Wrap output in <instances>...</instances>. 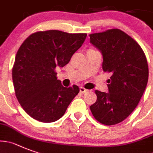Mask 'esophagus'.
Returning <instances> with one entry per match:
<instances>
[{
    "instance_id": "obj_1",
    "label": "esophagus",
    "mask_w": 153,
    "mask_h": 153,
    "mask_svg": "<svg viewBox=\"0 0 153 153\" xmlns=\"http://www.w3.org/2000/svg\"><path fill=\"white\" fill-rule=\"evenodd\" d=\"M79 91H80V92H82V93H86V92H88V89H85L84 87L81 86V87H79Z\"/></svg>"
}]
</instances>
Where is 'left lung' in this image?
<instances>
[{
  "mask_svg": "<svg viewBox=\"0 0 153 153\" xmlns=\"http://www.w3.org/2000/svg\"><path fill=\"white\" fill-rule=\"evenodd\" d=\"M89 37L103 56L102 69L111 74L108 92L96 90L97 100L90 110L101 124L114 125L132 113L143 95L149 78L146 57L140 45L120 29H108Z\"/></svg>",
  "mask_w": 153,
  "mask_h": 153,
  "instance_id": "obj_1",
  "label": "left lung"
}]
</instances>
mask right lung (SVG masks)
<instances>
[{"label": "right lung", "mask_w": 153, "mask_h": 153, "mask_svg": "<svg viewBox=\"0 0 153 153\" xmlns=\"http://www.w3.org/2000/svg\"><path fill=\"white\" fill-rule=\"evenodd\" d=\"M86 33L59 30L33 33L19 47L12 70L16 99L30 117L41 122L61 118L79 87H64L57 79L56 67L69 63L82 46Z\"/></svg>", "instance_id": "right-lung-1"}]
</instances>
